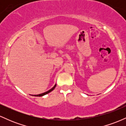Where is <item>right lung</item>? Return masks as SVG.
Returning a JSON list of instances; mask_svg holds the SVG:
<instances>
[{"instance_id":"add662e5","label":"right lung","mask_w":126,"mask_h":126,"mask_svg":"<svg viewBox=\"0 0 126 126\" xmlns=\"http://www.w3.org/2000/svg\"><path fill=\"white\" fill-rule=\"evenodd\" d=\"M56 85H55L54 86V87H53V88H52L51 89H50V90H49V91H47V92H44V93H43V94H38V95H34V96H43V95H46V94H48L49 92H51V91H53V89H54V88H55V87H56Z\"/></svg>"}]
</instances>
